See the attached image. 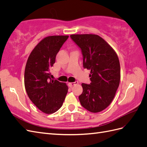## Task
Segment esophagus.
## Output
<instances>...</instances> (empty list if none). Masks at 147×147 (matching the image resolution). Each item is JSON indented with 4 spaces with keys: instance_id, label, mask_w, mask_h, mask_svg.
<instances>
[{
    "instance_id": "1",
    "label": "esophagus",
    "mask_w": 147,
    "mask_h": 147,
    "mask_svg": "<svg viewBox=\"0 0 147 147\" xmlns=\"http://www.w3.org/2000/svg\"><path fill=\"white\" fill-rule=\"evenodd\" d=\"M78 83V82L77 81H75V82H72V83H68V85H69V86H70V87H72L73 86L76 85V84H77Z\"/></svg>"
}]
</instances>
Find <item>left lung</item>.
Instances as JSON below:
<instances>
[{
    "instance_id": "obj_1",
    "label": "left lung",
    "mask_w": 147,
    "mask_h": 147,
    "mask_svg": "<svg viewBox=\"0 0 147 147\" xmlns=\"http://www.w3.org/2000/svg\"><path fill=\"white\" fill-rule=\"evenodd\" d=\"M70 38L80 48L83 65L91 70V83H82L81 105L92 113L100 112L113 100L120 81V65L113 49L95 34H74Z\"/></svg>"
}]
</instances>
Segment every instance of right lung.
Wrapping results in <instances>:
<instances>
[{"label": "right lung", "mask_w": 147, "mask_h": 147, "mask_svg": "<svg viewBox=\"0 0 147 147\" xmlns=\"http://www.w3.org/2000/svg\"><path fill=\"white\" fill-rule=\"evenodd\" d=\"M67 35L43 38L30 54L24 72V85L30 100L43 113L56 112L63 105L68 91L65 83L51 79L50 70Z\"/></svg>", "instance_id": "add662e5"}]
</instances>
